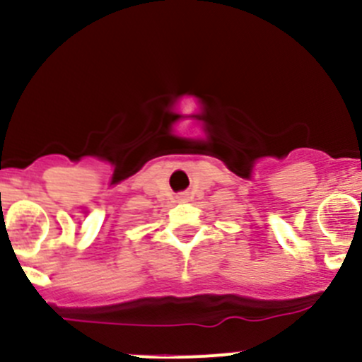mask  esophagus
<instances>
[{"label":"esophagus","mask_w":362,"mask_h":362,"mask_svg":"<svg viewBox=\"0 0 362 362\" xmlns=\"http://www.w3.org/2000/svg\"><path fill=\"white\" fill-rule=\"evenodd\" d=\"M178 199H180V202H187V199H189V194H187V192H182V194L178 196Z\"/></svg>","instance_id":"34e87169"}]
</instances>
